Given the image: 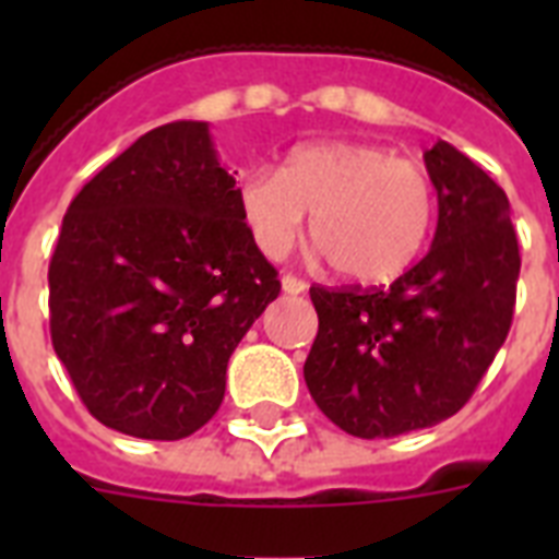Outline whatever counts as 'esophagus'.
<instances>
[{
    "label": "esophagus",
    "mask_w": 559,
    "mask_h": 559,
    "mask_svg": "<svg viewBox=\"0 0 559 559\" xmlns=\"http://www.w3.org/2000/svg\"><path fill=\"white\" fill-rule=\"evenodd\" d=\"M281 289H284L287 296H301L307 289V284L301 278H296V275H281Z\"/></svg>",
    "instance_id": "esophagus-1"
}]
</instances>
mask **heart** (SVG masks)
<instances>
[{"label": "heart", "instance_id": "1", "mask_svg": "<svg viewBox=\"0 0 559 559\" xmlns=\"http://www.w3.org/2000/svg\"><path fill=\"white\" fill-rule=\"evenodd\" d=\"M237 209L252 243L284 258L305 231L333 270L357 284H385L424 254L438 219L429 170L368 142H310L281 170L240 177Z\"/></svg>", "mask_w": 559, "mask_h": 559}]
</instances>
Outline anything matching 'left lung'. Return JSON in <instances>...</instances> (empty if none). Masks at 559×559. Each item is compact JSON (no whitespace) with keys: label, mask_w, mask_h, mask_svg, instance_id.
<instances>
[{"label":"left lung","mask_w":559,"mask_h":559,"mask_svg":"<svg viewBox=\"0 0 559 559\" xmlns=\"http://www.w3.org/2000/svg\"><path fill=\"white\" fill-rule=\"evenodd\" d=\"M438 191L432 249L391 287H310L319 333L305 362L316 406L357 438H394L452 417L511 331L520 243L511 202L476 162L424 153Z\"/></svg>","instance_id":"obj_1"}]
</instances>
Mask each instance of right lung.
Returning a JSON list of instances; mask_svg holds the SVG:
<instances>
[{
	"instance_id": "obj_1",
	"label": "right lung",
	"mask_w": 559,
	"mask_h": 559,
	"mask_svg": "<svg viewBox=\"0 0 559 559\" xmlns=\"http://www.w3.org/2000/svg\"><path fill=\"white\" fill-rule=\"evenodd\" d=\"M278 293L209 121H174L66 211L48 266L51 342L100 424L179 441L214 417L228 357Z\"/></svg>"
}]
</instances>
